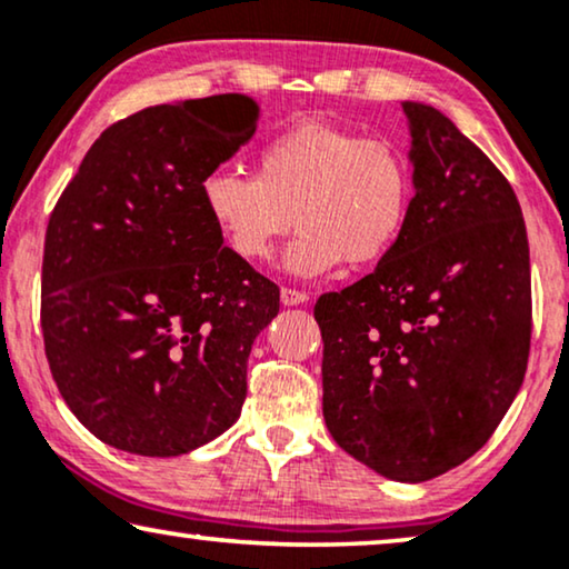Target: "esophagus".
<instances>
[{
    "instance_id": "obj_1",
    "label": "esophagus",
    "mask_w": 569,
    "mask_h": 569,
    "mask_svg": "<svg viewBox=\"0 0 569 569\" xmlns=\"http://www.w3.org/2000/svg\"><path fill=\"white\" fill-rule=\"evenodd\" d=\"M279 298H282L284 306H302V302H308V295L300 290H292V287H282Z\"/></svg>"
}]
</instances>
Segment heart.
I'll use <instances>...</instances> for the list:
<instances>
[{
  "mask_svg": "<svg viewBox=\"0 0 569 569\" xmlns=\"http://www.w3.org/2000/svg\"><path fill=\"white\" fill-rule=\"evenodd\" d=\"M199 191L217 232L248 263H267L298 224L284 269L310 279L393 251L415 207V168L391 139L302 121L263 142L256 176L217 168Z\"/></svg>",
  "mask_w": 569,
  "mask_h": 569,
  "instance_id": "heart-1",
  "label": "heart"
}]
</instances>
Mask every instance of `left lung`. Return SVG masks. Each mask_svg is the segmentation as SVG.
<instances>
[{
  "label": "left lung",
  "instance_id": "left-lung-1",
  "mask_svg": "<svg viewBox=\"0 0 569 569\" xmlns=\"http://www.w3.org/2000/svg\"><path fill=\"white\" fill-rule=\"evenodd\" d=\"M401 108L415 166L407 230L313 316L331 438L380 477L417 485L477 453L523 386L531 261L508 178L438 108Z\"/></svg>",
  "mask_w": 569,
  "mask_h": 569
}]
</instances>
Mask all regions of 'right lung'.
Segmentation results:
<instances>
[{
    "label": "right lung",
    "instance_id": "obj_1",
    "mask_svg": "<svg viewBox=\"0 0 569 569\" xmlns=\"http://www.w3.org/2000/svg\"><path fill=\"white\" fill-rule=\"evenodd\" d=\"M256 121L259 103L238 92L144 108L96 139L53 207L46 357L61 399L106 446L181 456L240 417L279 287L222 246L199 189Z\"/></svg>",
    "mask_w": 569,
    "mask_h": 569
}]
</instances>
